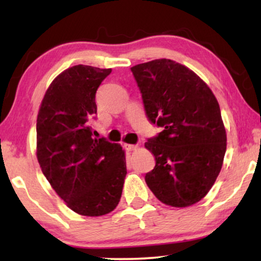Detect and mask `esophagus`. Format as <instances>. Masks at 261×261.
I'll return each instance as SVG.
<instances>
[{
    "label": "esophagus",
    "instance_id": "34e87169",
    "mask_svg": "<svg viewBox=\"0 0 261 261\" xmlns=\"http://www.w3.org/2000/svg\"><path fill=\"white\" fill-rule=\"evenodd\" d=\"M124 148L127 149V151H135V149L138 148L137 145H129V144H124Z\"/></svg>",
    "mask_w": 261,
    "mask_h": 261
}]
</instances>
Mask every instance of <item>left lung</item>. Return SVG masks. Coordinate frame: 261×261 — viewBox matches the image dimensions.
Here are the masks:
<instances>
[{
  "label": "left lung",
  "instance_id": "8db88e82",
  "mask_svg": "<svg viewBox=\"0 0 261 261\" xmlns=\"http://www.w3.org/2000/svg\"><path fill=\"white\" fill-rule=\"evenodd\" d=\"M130 70L146 115L163 128L145 144L155 158L146 184L164 204H195L222 169L227 134L219 102L201 77L174 60L155 59Z\"/></svg>",
  "mask_w": 261,
  "mask_h": 261
}]
</instances>
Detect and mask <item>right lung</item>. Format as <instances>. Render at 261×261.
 Here are the masks:
<instances>
[{
  "label": "right lung",
  "mask_w": 261,
  "mask_h": 261,
  "mask_svg": "<svg viewBox=\"0 0 261 261\" xmlns=\"http://www.w3.org/2000/svg\"><path fill=\"white\" fill-rule=\"evenodd\" d=\"M112 69L74 65L45 92L37 117V158L53 190L74 213L102 216L119 204L127 174L119 144L92 138L96 91Z\"/></svg>",
  "instance_id": "right-lung-1"
}]
</instances>
